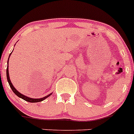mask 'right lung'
Returning a JSON list of instances; mask_svg holds the SVG:
<instances>
[{"label":"right lung","mask_w":134,"mask_h":134,"mask_svg":"<svg viewBox=\"0 0 134 134\" xmlns=\"http://www.w3.org/2000/svg\"><path fill=\"white\" fill-rule=\"evenodd\" d=\"M11 54H12V53H11ZM11 54H9V56H10ZM8 60H9V58H8ZM8 67H7V69H6V76H7V80H8V82L9 85V86H10L11 89H12V91H13V93H14L15 94H16V95L18 96V97H20V98H23V100H25L27 101V102H41V101H43V100H44L45 98H47V97H49L50 95H51V94H48V95L46 96L45 97H43V98H29V97H26V96L23 95V94H22L21 93H20L17 90H16L15 88V87H13V85H12V82H11V81H10V79H9V72H8Z\"/></svg>","instance_id":"add662e5"}]
</instances>
